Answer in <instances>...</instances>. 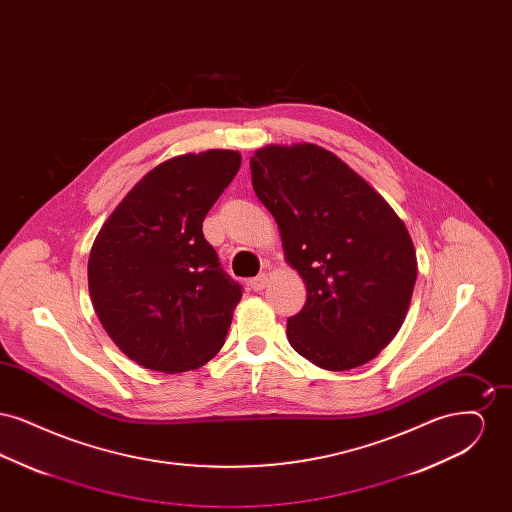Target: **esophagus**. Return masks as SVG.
I'll return each instance as SVG.
<instances>
[{
    "label": "esophagus",
    "instance_id": "obj_1",
    "mask_svg": "<svg viewBox=\"0 0 512 512\" xmlns=\"http://www.w3.org/2000/svg\"><path fill=\"white\" fill-rule=\"evenodd\" d=\"M268 278L265 272H261L259 276H255V278H251L249 282H247V286H249V290H253V292H261V290H265V286H267Z\"/></svg>",
    "mask_w": 512,
    "mask_h": 512
}]
</instances>
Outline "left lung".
<instances>
[{"label": "left lung", "instance_id": "1", "mask_svg": "<svg viewBox=\"0 0 512 512\" xmlns=\"http://www.w3.org/2000/svg\"><path fill=\"white\" fill-rule=\"evenodd\" d=\"M286 261L305 282L288 318L293 349L326 370L372 361L399 332L413 297V240L388 201L332 151L267 146L249 161Z\"/></svg>", "mask_w": 512, "mask_h": 512}]
</instances>
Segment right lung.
<instances>
[{
  "label": "right lung",
  "instance_id": "add662e5",
  "mask_svg": "<svg viewBox=\"0 0 512 512\" xmlns=\"http://www.w3.org/2000/svg\"><path fill=\"white\" fill-rule=\"evenodd\" d=\"M242 155L209 149L147 172L105 220L88 288L109 338L159 372L199 368L226 340L242 286L203 236V219L240 171Z\"/></svg>",
  "mask_w": 512,
  "mask_h": 512
}]
</instances>
